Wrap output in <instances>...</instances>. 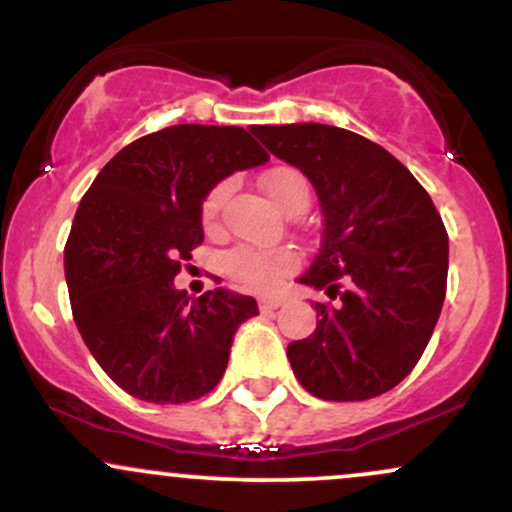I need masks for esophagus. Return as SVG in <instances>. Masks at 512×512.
<instances>
[{"label":"esophagus","mask_w":512,"mask_h":512,"mask_svg":"<svg viewBox=\"0 0 512 512\" xmlns=\"http://www.w3.org/2000/svg\"><path fill=\"white\" fill-rule=\"evenodd\" d=\"M281 305V298H260V310L262 313H272Z\"/></svg>","instance_id":"1"}]
</instances>
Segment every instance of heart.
Listing matches in <instances>:
<instances>
[{
  "instance_id": "obj_1",
  "label": "heart",
  "mask_w": 512,
  "mask_h": 512,
  "mask_svg": "<svg viewBox=\"0 0 512 512\" xmlns=\"http://www.w3.org/2000/svg\"><path fill=\"white\" fill-rule=\"evenodd\" d=\"M262 187L269 199L284 214H301L310 204V185L298 168L276 166L262 175ZM228 195V182H219L211 187L209 195L202 202V221L211 228L219 221L221 207ZM226 269L240 284L250 286L255 291H272L281 284L286 274L293 269V255L286 250H255L236 248L228 252Z\"/></svg>"
}]
</instances>
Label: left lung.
<instances>
[{
	"instance_id": "1",
	"label": "left lung",
	"mask_w": 512,
	"mask_h": 512,
	"mask_svg": "<svg viewBox=\"0 0 512 512\" xmlns=\"http://www.w3.org/2000/svg\"><path fill=\"white\" fill-rule=\"evenodd\" d=\"M320 197L325 231L301 284L317 327L286 349L310 395L361 402L402 383L431 339L448 289V231L421 182L383 146L342 127H252Z\"/></svg>"
}]
</instances>
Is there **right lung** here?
I'll return each mask as SVG.
<instances>
[{
    "instance_id": "obj_1",
    "label": "right lung",
    "mask_w": 512,
    "mask_h": 512,
    "mask_svg": "<svg viewBox=\"0 0 512 512\" xmlns=\"http://www.w3.org/2000/svg\"><path fill=\"white\" fill-rule=\"evenodd\" d=\"M269 161L243 127L175 125L127 144L76 209L64 245L72 315L127 395L182 404L219 385L255 298L219 289L192 301L173 286L202 245V199L236 170Z\"/></svg>"
}]
</instances>
